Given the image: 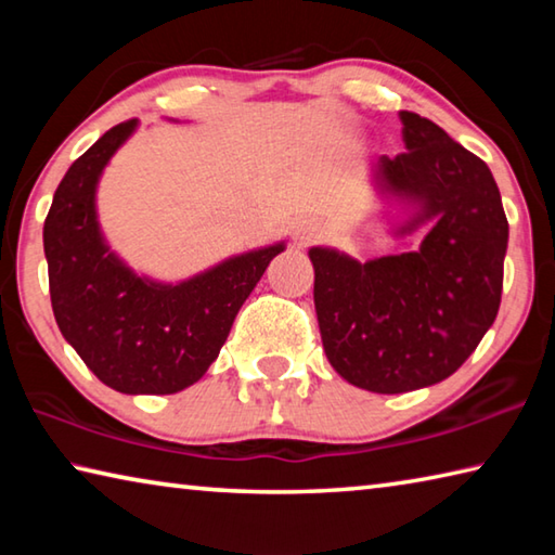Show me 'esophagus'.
Wrapping results in <instances>:
<instances>
[{
    "label": "esophagus",
    "mask_w": 555,
    "mask_h": 555,
    "mask_svg": "<svg viewBox=\"0 0 555 555\" xmlns=\"http://www.w3.org/2000/svg\"><path fill=\"white\" fill-rule=\"evenodd\" d=\"M315 234H318V228H315L313 222H300L298 228H296V240H298V244L313 242Z\"/></svg>",
    "instance_id": "obj_1"
}]
</instances>
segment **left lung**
I'll list each match as a JSON object with an SVG mask.
<instances>
[{"mask_svg":"<svg viewBox=\"0 0 555 555\" xmlns=\"http://www.w3.org/2000/svg\"><path fill=\"white\" fill-rule=\"evenodd\" d=\"M406 152L379 156L382 195L416 205L399 230L430 222L418 249L357 261L313 247L315 315L333 370L377 393L450 377L494 323L509 222L492 171L416 112H399Z\"/></svg>","mask_w":555,"mask_h":555,"instance_id":"1","label":"left lung"}]
</instances>
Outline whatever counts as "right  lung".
<instances>
[{
    "label": "right lung",
    "mask_w": 555,
    "mask_h": 555,
    "mask_svg": "<svg viewBox=\"0 0 555 555\" xmlns=\"http://www.w3.org/2000/svg\"><path fill=\"white\" fill-rule=\"evenodd\" d=\"M137 129L105 131L55 188L43 251L55 323L100 382L121 393H176L218 360L234 315L284 244L232 257L181 284H156L121 264L102 240V168Z\"/></svg>",
    "instance_id": "1"
}]
</instances>
